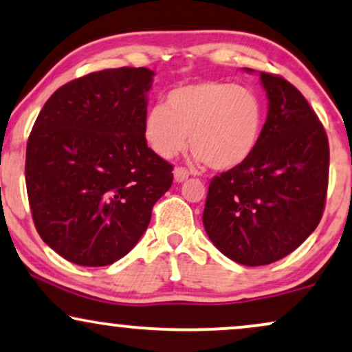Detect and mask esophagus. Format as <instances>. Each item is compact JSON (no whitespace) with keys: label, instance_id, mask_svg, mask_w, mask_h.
Returning <instances> with one entry per match:
<instances>
[{"label":"esophagus","instance_id":"1","mask_svg":"<svg viewBox=\"0 0 352 352\" xmlns=\"http://www.w3.org/2000/svg\"><path fill=\"white\" fill-rule=\"evenodd\" d=\"M190 177V172L186 170L185 167H175L173 168V179H175V182H179V184H182V182H185L186 179Z\"/></svg>","mask_w":352,"mask_h":352}]
</instances>
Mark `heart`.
I'll return each instance as SVG.
<instances>
[{"mask_svg":"<svg viewBox=\"0 0 352 352\" xmlns=\"http://www.w3.org/2000/svg\"><path fill=\"white\" fill-rule=\"evenodd\" d=\"M265 126V105L255 91L226 81L182 84L144 117V138L159 157L188 144L214 170L242 166L255 153Z\"/></svg>","mask_w":352,"mask_h":352,"instance_id":"1","label":"heart"}]
</instances>
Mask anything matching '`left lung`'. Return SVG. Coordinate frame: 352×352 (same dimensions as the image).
Returning <instances> with one entry per match:
<instances>
[{"label":"left lung","instance_id":"8db88e82","mask_svg":"<svg viewBox=\"0 0 352 352\" xmlns=\"http://www.w3.org/2000/svg\"><path fill=\"white\" fill-rule=\"evenodd\" d=\"M260 79L268 97L260 143L211 180L203 211L217 250L245 266L281 260L317 229L330 170L327 133L305 97L281 76Z\"/></svg>","mask_w":352,"mask_h":352}]
</instances>
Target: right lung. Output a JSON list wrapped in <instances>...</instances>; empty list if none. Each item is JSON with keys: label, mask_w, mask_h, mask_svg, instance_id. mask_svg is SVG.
<instances>
[{"label": "right lung", "mask_w": 352, "mask_h": 352, "mask_svg": "<svg viewBox=\"0 0 352 352\" xmlns=\"http://www.w3.org/2000/svg\"><path fill=\"white\" fill-rule=\"evenodd\" d=\"M154 71L117 68L52 94L25 151L35 229L58 255L107 266L136 245L170 188L172 164L148 148L144 117Z\"/></svg>", "instance_id": "add662e5"}]
</instances>
